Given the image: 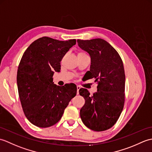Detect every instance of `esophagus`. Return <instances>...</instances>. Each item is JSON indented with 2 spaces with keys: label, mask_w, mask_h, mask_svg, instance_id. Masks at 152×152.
<instances>
[{
  "label": "esophagus",
  "mask_w": 152,
  "mask_h": 152,
  "mask_svg": "<svg viewBox=\"0 0 152 152\" xmlns=\"http://www.w3.org/2000/svg\"><path fill=\"white\" fill-rule=\"evenodd\" d=\"M80 86H77V94H79V90L80 89Z\"/></svg>",
  "instance_id": "34e87169"
}]
</instances>
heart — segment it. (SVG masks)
<instances>
[{
  "mask_svg": "<svg viewBox=\"0 0 152 152\" xmlns=\"http://www.w3.org/2000/svg\"><path fill=\"white\" fill-rule=\"evenodd\" d=\"M83 55H86V53L83 51H78V56H83Z\"/></svg>",
  "mask_w": 152,
  "mask_h": 152,
  "instance_id": "1",
  "label": "heart"
}]
</instances>
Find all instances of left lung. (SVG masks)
I'll return each mask as SVG.
<instances>
[{
  "label": "left lung",
  "instance_id": "obj_1",
  "mask_svg": "<svg viewBox=\"0 0 152 152\" xmlns=\"http://www.w3.org/2000/svg\"><path fill=\"white\" fill-rule=\"evenodd\" d=\"M78 46L91 57L89 78L97 82V91L92 95L81 88L80 95L85 99L80 117L90 129L103 131L115 125L125 102V75L124 64L118 51L101 38L77 40Z\"/></svg>",
  "mask_w": 152,
  "mask_h": 152
}]
</instances>
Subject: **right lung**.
<instances>
[{
	"label": "right lung",
	"instance_id": "obj_1",
	"mask_svg": "<svg viewBox=\"0 0 152 152\" xmlns=\"http://www.w3.org/2000/svg\"><path fill=\"white\" fill-rule=\"evenodd\" d=\"M76 42L44 37L34 41L21 57L17 74L19 96L26 118L38 127L57 124L76 95L74 84L61 87L53 82L54 72H59L60 62Z\"/></svg>",
	"mask_w": 152,
	"mask_h": 152
}]
</instances>
